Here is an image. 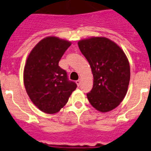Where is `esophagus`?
Returning a JSON list of instances; mask_svg holds the SVG:
<instances>
[{"label":"esophagus","mask_w":151,"mask_h":151,"mask_svg":"<svg viewBox=\"0 0 151 151\" xmlns=\"http://www.w3.org/2000/svg\"><path fill=\"white\" fill-rule=\"evenodd\" d=\"M81 81H82V79H81V78H79V79L77 80V81H76V84H77V85H78V86H79L80 84H81Z\"/></svg>","instance_id":"1"}]
</instances>
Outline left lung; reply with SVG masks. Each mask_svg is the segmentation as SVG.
<instances>
[{
	"mask_svg": "<svg viewBox=\"0 0 151 151\" xmlns=\"http://www.w3.org/2000/svg\"><path fill=\"white\" fill-rule=\"evenodd\" d=\"M78 45L94 78L93 88L87 94L89 102L101 113L111 111L123 101L129 88L130 65L125 52L105 37L82 39Z\"/></svg>",
	"mask_w": 151,
	"mask_h": 151,
	"instance_id": "8db88e82",
	"label": "left lung"
}]
</instances>
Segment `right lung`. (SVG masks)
Segmentation results:
<instances>
[{
  "label": "right lung",
  "mask_w": 151,
  "mask_h": 151,
  "mask_svg": "<svg viewBox=\"0 0 151 151\" xmlns=\"http://www.w3.org/2000/svg\"><path fill=\"white\" fill-rule=\"evenodd\" d=\"M71 45L67 40L48 36L33 47L26 59L23 71L26 93L35 106L47 114L58 113L77 87L58 65Z\"/></svg>",
  "instance_id": "right-lung-1"
}]
</instances>
